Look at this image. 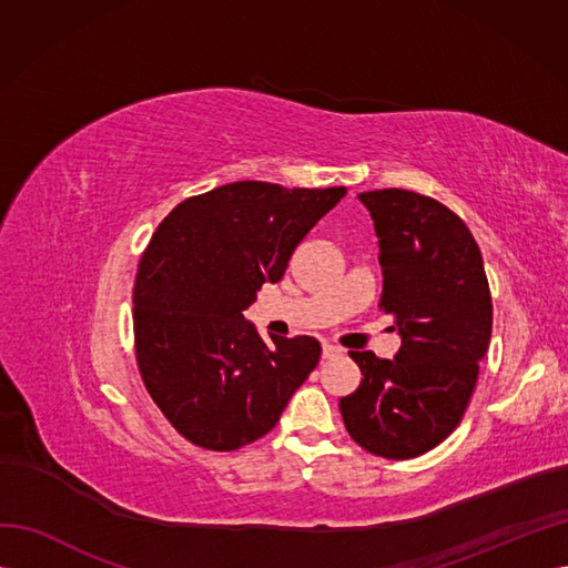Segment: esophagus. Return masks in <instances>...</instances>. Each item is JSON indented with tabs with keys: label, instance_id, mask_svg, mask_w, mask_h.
<instances>
[{
	"label": "esophagus",
	"instance_id": "1",
	"mask_svg": "<svg viewBox=\"0 0 568 568\" xmlns=\"http://www.w3.org/2000/svg\"><path fill=\"white\" fill-rule=\"evenodd\" d=\"M336 355H341V348L338 346H334V343H322V357L324 359H329V357H336Z\"/></svg>",
	"mask_w": 568,
	"mask_h": 568
}]
</instances>
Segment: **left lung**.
<instances>
[{
	"label": "left lung",
	"mask_w": 568,
	"mask_h": 568,
	"mask_svg": "<svg viewBox=\"0 0 568 568\" xmlns=\"http://www.w3.org/2000/svg\"><path fill=\"white\" fill-rule=\"evenodd\" d=\"M365 203L379 236L384 291L400 351H351L363 372L341 398L351 438L386 459H412L448 438L467 409L493 332L484 257L448 205L407 189H376Z\"/></svg>",
	"instance_id": "left-lung-1"
}]
</instances>
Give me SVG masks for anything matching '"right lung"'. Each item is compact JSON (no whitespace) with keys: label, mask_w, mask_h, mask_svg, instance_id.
<instances>
[{"label":"right lung","mask_w":568,"mask_h":568,"mask_svg":"<svg viewBox=\"0 0 568 568\" xmlns=\"http://www.w3.org/2000/svg\"><path fill=\"white\" fill-rule=\"evenodd\" d=\"M346 186L232 182L175 205L136 270L134 351L165 419L199 448L227 453L272 432L322 346L270 336L244 320L265 282Z\"/></svg>","instance_id":"add662e5"}]
</instances>
